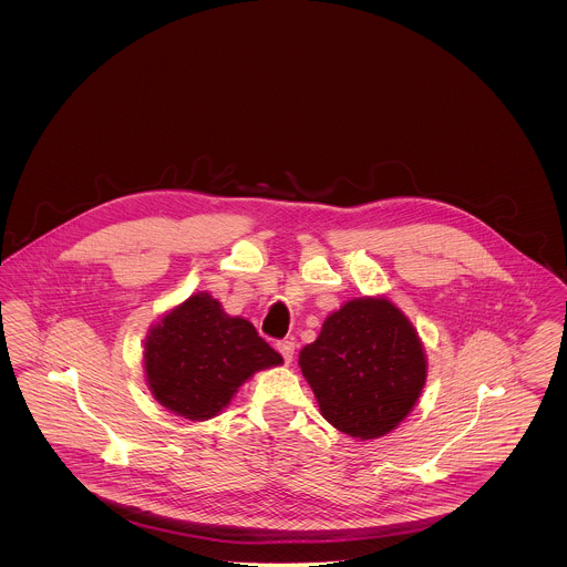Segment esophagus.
Returning a JSON list of instances; mask_svg holds the SVG:
<instances>
[{
	"mask_svg": "<svg viewBox=\"0 0 567 567\" xmlns=\"http://www.w3.org/2000/svg\"><path fill=\"white\" fill-rule=\"evenodd\" d=\"M277 351L281 353L284 362L290 364L292 358H295V342L292 340H281V342H277Z\"/></svg>",
	"mask_w": 567,
	"mask_h": 567,
	"instance_id": "34e87169",
	"label": "esophagus"
}]
</instances>
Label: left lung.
I'll list each match as a JSON object with an SVG mask.
<instances>
[{"label": "left lung", "instance_id": "8db88e82", "mask_svg": "<svg viewBox=\"0 0 567 567\" xmlns=\"http://www.w3.org/2000/svg\"><path fill=\"white\" fill-rule=\"evenodd\" d=\"M299 367L324 419L362 441L404 421L427 373L416 329L384 297L353 299L329 315Z\"/></svg>", "mask_w": 567, "mask_h": 567}]
</instances>
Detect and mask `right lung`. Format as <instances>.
<instances>
[{
    "label": "right lung",
    "instance_id": "1",
    "mask_svg": "<svg viewBox=\"0 0 567 567\" xmlns=\"http://www.w3.org/2000/svg\"><path fill=\"white\" fill-rule=\"evenodd\" d=\"M284 358L240 317L207 292L167 312L146 338V380L155 400L189 421L227 408L244 382Z\"/></svg>",
    "mask_w": 567,
    "mask_h": 567
}]
</instances>
